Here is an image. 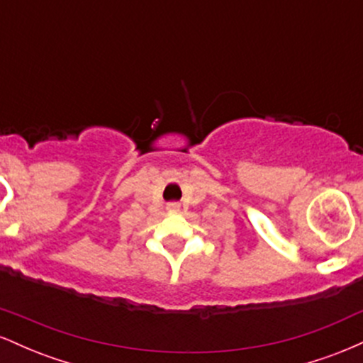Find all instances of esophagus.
<instances>
[{
    "instance_id": "1",
    "label": "esophagus",
    "mask_w": 363,
    "mask_h": 363,
    "mask_svg": "<svg viewBox=\"0 0 363 363\" xmlns=\"http://www.w3.org/2000/svg\"><path fill=\"white\" fill-rule=\"evenodd\" d=\"M167 210L169 211H177L179 210V205H177V203H170V205L167 206Z\"/></svg>"
}]
</instances>
